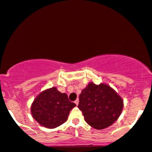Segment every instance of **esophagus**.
<instances>
[{
    "mask_svg": "<svg viewBox=\"0 0 152 152\" xmlns=\"http://www.w3.org/2000/svg\"><path fill=\"white\" fill-rule=\"evenodd\" d=\"M79 99H76V101H75V104H76V105H78V104H79Z\"/></svg>",
    "mask_w": 152,
    "mask_h": 152,
    "instance_id": "1",
    "label": "esophagus"
}]
</instances>
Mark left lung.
<instances>
[{"label":"left lung","mask_w":152,"mask_h":152,"mask_svg":"<svg viewBox=\"0 0 152 152\" xmlns=\"http://www.w3.org/2000/svg\"><path fill=\"white\" fill-rule=\"evenodd\" d=\"M78 107L90 126L102 130L118 119L123 110V100L109 85L90 82L79 95Z\"/></svg>","instance_id":"1"}]
</instances>
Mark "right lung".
<instances>
[{
    "mask_svg": "<svg viewBox=\"0 0 152 152\" xmlns=\"http://www.w3.org/2000/svg\"><path fill=\"white\" fill-rule=\"evenodd\" d=\"M76 106L69 101L66 93L52 87L36 96L31 105V113L40 126L56 128L67 121L70 111Z\"/></svg>",
    "mask_w": 152,
    "mask_h": 152,
    "instance_id": "1",
    "label": "right lung"
}]
</instances>
